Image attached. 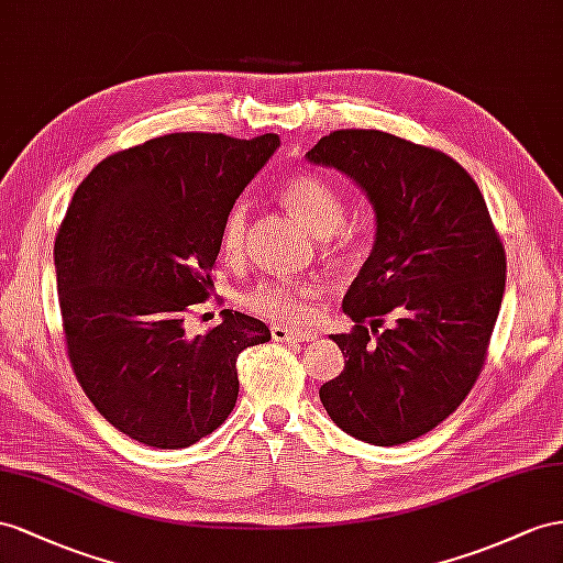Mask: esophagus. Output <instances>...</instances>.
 <instances>
[{
	"mask_svg": "<svg viewBox=\"0 0 563 563\" xmlns=\"http://www.w3.org/2000/svg\"><path fill=\"white\" fill-rule=\"evenodd\" d=\"M271 335L276 342H311L316 338L313 330H299L287 325H273Z\"/></svg>",
	"mask_w": 563,
	"mask_h": 563,
	"instance_id": "1",
	"label": "esophagus"
}]
</instances>
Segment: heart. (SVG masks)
<instances>
[{
	"instance_id": "heart-1",
	"label": "heart",
	"mask_w": 563,
	"mask_h": 563,
	"mask_svg": "<svg viewBox=\"0 0 563 563\" xmlns=\"http://www.w3.org/2000/svg\"><path fill=\"white\" fill-rule=\"evenodd\" d=\"M283 207L290 211L295 219L305 225L309 233L319 238H330L338 244H347V233L342 223L347 219V207L338 187L313 173H299V176L287 178L278 192ZM247 240V209L235 207L228 213L221 233L223 254L238 258ZM321 295V285L311 280H283L268 278L254 285L252 290L242 297V305L250 311L264 316L271 321L299 323L311 319L313 299Z\"/></svg>"
}]
</instances>
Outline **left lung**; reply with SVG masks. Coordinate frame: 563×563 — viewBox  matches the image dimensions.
Instances as JSON below:
<instances>
[{"instance_id":"left-lung-1","label":"left lung","mask_w":563,"mask_h":563,"mask_svg":"<svg viewBox=\"0 0 563 563\" xmlns=\"http://www.w3.org/2000/svg\"><path fill=\"white\" fill-rule=\"evenodd\" d=\"M307 158L368 197L376 240L342 299L352 333L330 335L344 371L321 401L347 435L393 446L466 399L501 307L507 256L478 185L452 156L380 131H335ZM396 321L377 335L382 316Z\"/></svg>"}]
</instances>
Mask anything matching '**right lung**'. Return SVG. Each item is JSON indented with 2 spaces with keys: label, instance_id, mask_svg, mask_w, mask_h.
Listing matches in <instances>:
<instances>
[{
  "label": "right lung",
  "instance_id": "1",
  "mask_svg": "<svg viewBox=\"0 0 563 563\" xmlns=\"http://www.w3.org/2000/svg\"><path fill=\"white\" fill-rule=\"evenodd\" d=\"M278 147L273 133H170L107 156L70 199L54 242L68 358L123 435L183 450L233 411L238 354L271 330L233 309L207 335L183 321L213 287L230 209Z\"/></svg>",
  "mask_w": 563,
  "mask_h": 563
}]
</instances>
